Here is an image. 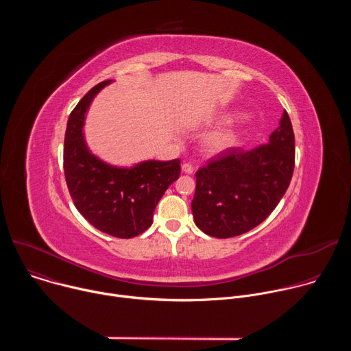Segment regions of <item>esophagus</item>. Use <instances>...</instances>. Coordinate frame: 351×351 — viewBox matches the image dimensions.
<instances>
[{
	"label": "esophagus",
	"mask_w": 351,
	"mask_h": 351,
	"mask_svg": "<svg viewBox=\"0 0 351 351\" xmlns=\"http://www.w3.org/2000/svg\"><path fill=\"white\" fill-rule=\"evenodd\" d=\"M182 172H184L187 175H193L194 173V167L190 162H183L182 164Z\"/></svg>",
	"instance_id": "obj_1"
}]
</instances>
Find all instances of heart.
Wrapping results in <instances>:
<instances>
[{
    "label": "heart",
    "instance_id": "heart-1",
    "mask_svg": "<svg viewBox=\"0 0 351 351\" xmlns=\"http://www.w3.org/2000/svg\"><path fill=\"white\" fill-rule=\"evenodd\" d=\"M234 143V132L230 128H221L206 137V148L210 154H221Z\"/></svg>",
    "mask_w": 351,
    "mask_h": 351
}]
</instances>
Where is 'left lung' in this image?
Segmentation results:
<instances>
[{
  "label": "left lung",
  "mask_w": 351,
  "mask_h": 351,
  "mask_svg": "<svg viewBox=\"0 0 351 351\" xmlns=\"http://www.w3.org/2000/svg\"><path fill=\"white\" fill-rule=\"evenodd\" d=\"M294 169V133L287 112L268 144L229 148L195 173L191 211L206 234L228 239L258 226L276 208Z\"/></svg>",
  "instance_id": "8db88e82"
}]
</instances>
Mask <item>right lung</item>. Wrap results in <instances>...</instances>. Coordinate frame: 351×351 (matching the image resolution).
<instances>
[{"mask_svg":"<svg viewBox=\"0 0 351 351\" xmlns=\"http://www.w3.org/2000/svg\"><path fill=\"white\" fill-rule=\"evenodd\" d=\"M112 82L94 86L71 112L65 132L64 171L77 211L98 230L130 239L152 226L158 202L180 175V160H149L119 168L91 154L83 134L84 117L95 94Z\"/></svg>","mask_w":351,"mask_h":351,"instance_id":"1","label":"right lung"}]
</instances>
